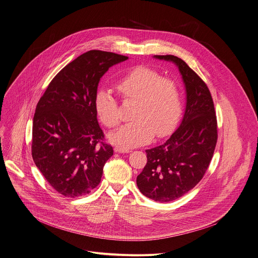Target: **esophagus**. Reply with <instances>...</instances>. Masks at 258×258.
Instances as JSON below:
<instances>
[{"label":"esophagus","instance_id":"esophagus-1","mask_svg":"<svg viewBox=\"0 0 258 258\" xmlns=\"http://www.w3.org/2000/svg\"><path fill=\"white\" fill-rule=\"evenodd\" d=\"M115 152H118V153H128L131 152V150L126 147H122V146H115Z\"/></svg>","mask_w":258,"mask_h":258}]
</instances>
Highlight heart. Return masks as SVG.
<instances>
[{
	"label": "heart",
	"mask_w": 258,
	"mask_h": 258,
	"mask_svg": "<svg viewBox=\"0 0 258 258\" xmlns=\"http://www.w3.org/2000/svg\"><path fill=\"white\" fill-rule=\"evenodd\" d=\"M115 89L123 100H134L136 104L134 120L110 135L113 143L137 146L148 143L153 136L162 138L171 134L182 112L180 90L174 80L162 77L151 67L139 65L117 80ZM95 109L106 126L115 127L119 123L118 104L110 91L104 89L97 93Z\"/></svg>",
	"instance_id": "heart-1"
}]
</instances>
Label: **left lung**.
Masks as SVG:
<instances>
[{
    "mask_svg": "<svg viewBox=\"0 0 258 258\" xmlns=\"http://www.w3.org/2000/svg\"><path fill=\"white\" fill-rule=\"evenodd\" d=\"M178 67L186 89V108L167 142L146 149L147 162L137 178L143 195L166 203L193 189L207 171L218 140L217 116L210 90L187 63L174 55H154Z\"/></svg>",
    "mask_w": 258,
    "mask_h": 258,
    "instance_id": "obj_1",
    "label": "left lung"
}]
</instances>
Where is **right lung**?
Wrapping results in <instances>:
<instances>
[{
	"label": "right lung",
	"mask_w": 258,
	"mask_h": 258,
	"mask_svg": "<svg viewBox=\"0 0 258 258\" xmlns=\"http://www.w3.org/2000/svg\"><path fill=\"white\" fill-rule=\"evenodd\" d=\"M127 58L101 50L83 53L58 72L36 105L32 158L50 186L65 197H81L96 188L114 154L104 142L95 97L102 76Z\"/></svg>",
	"instance_id": "add662e5"
}]
</instances>
